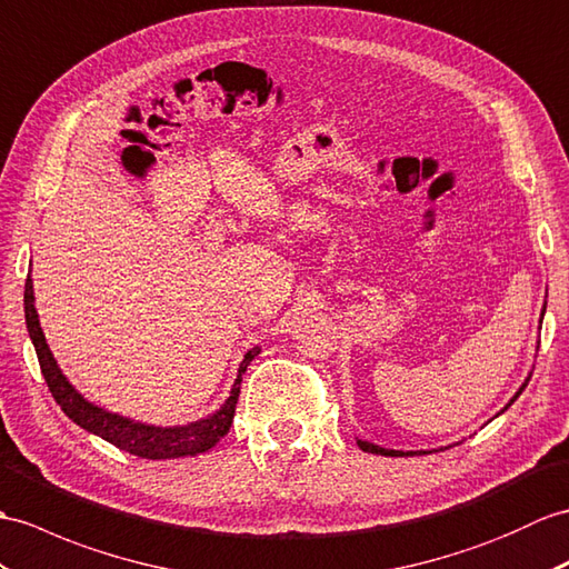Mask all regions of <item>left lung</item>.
Segmentation results:
<instances>
[{
  "label": "left lung",
  "mask_w": 569,
  "mask_h": 569,
  "mask_svg": "<svg viewBox=\"0 0 569 569\" xmlns=\"http://www.w3.org/2000/svg\"><path fill=\"white\" fill-rule=\"evenodd\" d=\"M546 306H548V302H543V310H540V322H543V315H546ZM528 380H531V373H528L526 376V380L521 382V388L517 390V392H513V398L505 405V409H501V412H507V409L513 405V402H517V398H519V395L523 392V388L528 386ZM501 412H497V417L501 415ZM356 443H359L361 446V451H368V453H378V456H392V458H398V456H421V453H429V451H392V448H382V446H376V443H371V441H363V439H356ZM453 446V443H451ZM451 446H441L439 448V451H443V448H451Z\"/></svg>",
  "instance_id": "left-lung-1"
}]
</instances>
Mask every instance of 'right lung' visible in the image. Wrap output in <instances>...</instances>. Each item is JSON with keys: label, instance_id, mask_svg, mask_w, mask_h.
Masks as SVG:
<instances>
[{"label": "right lung", "instance_id": "obj_1", "mask_svg": "<svg viewBox=\"0 0 569 569\" xmlns=\"http://www.w3.org/2000/svg\"><path fill=\"white\" fill-rule=\"evenodd\" d=\"M23 312H26V329H29V337L38 353V363H41V373L62 412L68 415L77 427H82L84 431L94 436H101L103 441L113 443L116 448H121V451H128L140 458H150V460L187 458V456L206 453L208 448H213L232 427L237 398H240L242 376L247 371V366L252 363L254 356H259L261 351L259 347H254L244 353L240 368H237V378L232 382L230 398L224 400L213 415L189 421V425H179V427H154V425H144V421H136L130 417L109 412V409L89 402L84 395L68 380V376L60 371L56 356H52L46 341L41 320H38L31 273L29 279H26Z\"/></svg>", "mask_w": 569, "mask_h": 569}]
</instances>
